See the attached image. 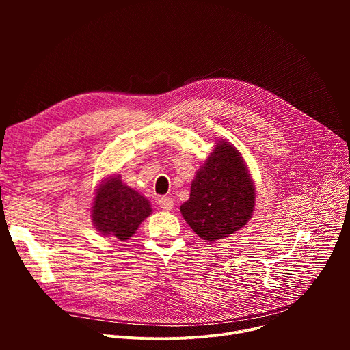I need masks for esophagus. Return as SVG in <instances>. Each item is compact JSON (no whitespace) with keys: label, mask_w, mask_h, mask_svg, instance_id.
Returning <instances> with one entry per match:
<instances>
[{"label":"esophagus","mask_w":350,"mask_h":350,"mask_svg":"<svg viewBox=\"0 0 350 350\" xmlns=\"http://www.w3.org/2000/svg\"><path fill=\"white\" fill-rule=\"evenodd\" d=\"M159 208H162L163 211H172L173 209V198L170 196H162L159 198Z\"/></svg>","instance_id":"obj_1"}]
</instances>
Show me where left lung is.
I'll return each instance as SVG.
<instances>
[{"mask_svg":"<svg viewBox=\"0 0 350 350\" xmlns=\"http://www.w3.org/2000/svg\"><path fill=\"white\" fill-rule=\"evenodd\" d=\"M254 209L255 187L241 154L231 144L217 142L180 208L184 220L195 234L213 242L242 228Z\"/></svg>","mask_w":350,"mask_h":350,"instance_id":"obj_1","label":"left lung"}]
</instances>
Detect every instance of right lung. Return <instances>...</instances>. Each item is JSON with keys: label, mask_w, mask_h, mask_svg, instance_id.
<instances>
[{"label": "right lung", "mask_w": 350, "mask_h": 350, "mask_svg": "<svg viewBox=\"0 0 350 350\" xmlns=\"http://www.w3.org/2000/svg\"><path fill=\"white\" fill-rule=\"evenodd\" d=\"M151 212L148 199L115 176L99 185L92 202L91 217L95 228L103 235L126 241Z\"/></svg>", "instance_id": "obj_1"}]
</instances>
